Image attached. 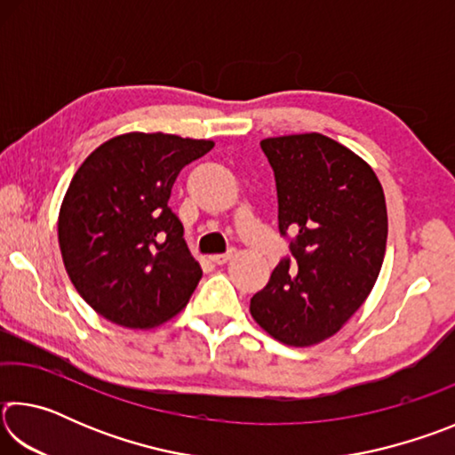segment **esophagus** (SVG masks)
<instances>
[{
    "label": "esophagus",
    "instance_id": "esophagus-1",
    "mask_svg": "<svg viewBox=\"0 0 455 455\" xmlns=\"http://www.w3.org/2000/svg\"><path fill=\"white\" fill-rule=\"evenodd\" d=\"M233 255H235V251H228V252H225V255H214L212 260L217 265H225V263H228L230 259H233Z\"/></svg>",
    "mask_w": 455,
    "mask_h": 455
}]
</instances>
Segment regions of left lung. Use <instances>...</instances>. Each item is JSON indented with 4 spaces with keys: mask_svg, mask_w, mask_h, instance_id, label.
<instances>
[{
    "mask_svg": "<svg viewBox=\"0 0 455 455\" xmlns=\"http://www.w3.org/2000/svg\"><path fill=\"white\" fill-rule=\"evenodd\" d=\"M275 171L279 230L297 233L267 287L251 299L260 329L291 347L333 337L371 292L387 243V209L373 168L319 132L260 140Z\"/></svg>",
    "mask_w": 455,
    "mask_h": 455,
    "instance_id": "1",
    "label": "left lung"
}]
</instances>
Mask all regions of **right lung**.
Segmentation results:
<instances>
[{
  "label": "right lung",
  "mask_w": 455,
  "mask_h": 455,
  "mask_svg": "<svg viewBox=\"0 0 455 455\" xmlns=\"http://www.w3.org/2000/svg\"><path fill=\"white\" fill-rule=\"evenodd\" d=\"M212 140L128 132L76 171L58 217L66 273L84 301L128 329H152L187 307L203 276L168 206L176 176Z\"/></svg>",
  "instance_id": "right-lung-1"
}]
</instances>
